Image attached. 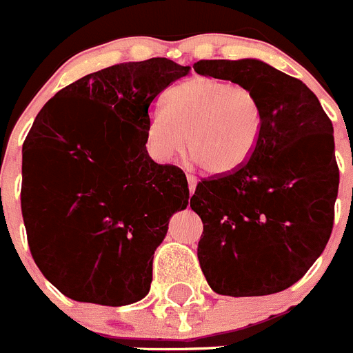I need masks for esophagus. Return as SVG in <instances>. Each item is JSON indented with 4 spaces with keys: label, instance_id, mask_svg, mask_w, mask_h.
Returning <instances> with one entry per match:
<instances>
[{
    "label": "esophagus",
    "instance_id": "obj_1",
    "mask_svg": "<svg viewBox=\"0 0 353 353\" xmlns=\"http://www.w3.org/2000/svg\"><path fill=\"white\" fill-rule=\"evenodd\" d=\"M187 182H189V192H191V196L194 194V191H196V185H198V180L194 179V176H191V174H189V176H187Z\"/></svg>",
    "mask_w": 353,
    "mask_h": 353
}]
</instances>
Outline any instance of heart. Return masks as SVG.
I'll return each instance as SVG.
<instances>
[{"label": "heart", "mask_w": 353, "mask_h": 353, "mask_svg": "<svg viewBox=\"0 0 353 353\" xmlns=\"http://www.w3.org/2000/svg\"><path fill=\"white\" fill-rule=\"evenodd\" d=\"M261 132L256 95L242 84L217 77H191L164 97L162 111L146 123V150L157 162H170L183 150L208 174L226 176L245 166Z\"/></svg>", "instance_id": "b5f03b06"}]
</instances>
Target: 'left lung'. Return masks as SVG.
<instances>
[{
  "label": "left lung",
  "mask_w": 353,
  "mask_h": 353,
  "mask_svg": "<svg viewBox=\"0 0 353 353\" xmlns=\"http://www.w3.org/2000/svg\"><path fill=\"white\" fill-rule=\"evenodd\" d=\"M201 76L256 95L261 132L242 170L201 180L191 208L203 221L198 260L215 293L258 297L301 279L329 242L339 170L334 129L302 81L254 58L199 60Z\"/></svg>",
  "instance_id": "8db88e82"
}]
</instances>
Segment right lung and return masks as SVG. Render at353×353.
Instances as JSON below:
<instances>
[{"instance_id":"obj_1","label":"right lung","mask_w":353,"mask_h":353,"mask_svg":"<svg viewBox=\"0 0 353 353\" xmlns=\"http://www.w3.org/2000/svg\"><path fill=\"white\" fill-rule=\"evenodd\" d=\"M168 58L102 68L56 93L23 145L21 208L40 272L77 302L150 292L154 252L189 203L185 173L146 152L155 99L187 76Z\"/></svg>"}]
</instances>
